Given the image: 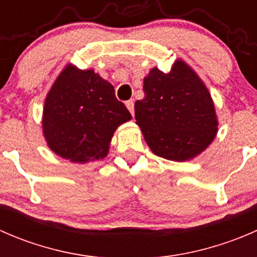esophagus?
Here are the masks:
<instances>
[{"label": "esophagus", "mask_w": 257, "mask_h": 257, "mask_svg": "<svg viewBox=\"0 0 257 257\" xmlns=\"http://www.w3.org/2000/svg\"><path fill=\"white\" fill-rule=\"evenodd\" d=\"M125 105H126V108H128L129 112L132 113V115H134V100L133 99L128 100V102L125 103Z\"/></svg>", "instance_id": "esophagus-1"}]
</instances>
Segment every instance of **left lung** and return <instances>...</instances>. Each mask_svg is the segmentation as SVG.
<instances>
[{
    "label": "left lung",
    "instance_id": "1",
    "mask_svg": "<svg viewBox=\"0 0 257 257\" xmlns=\"http://www.w3.org/2000/svg\"><path fill=\"white\" fill-rule=\"evenodd\" d=\"M145 97L134 104L137 124L158 157L184 162L200 154L217 132L215 107L208 88L184 61L169 73L150 69Z\"/></svg>",
    "mask_w": 257,
    "mask_h": 257
}]
</instances>
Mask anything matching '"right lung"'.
Masks as SVG:
<instances>
[{
  "label": "right lung",
  "instance_id": "right-lung-1",
  "mask_svg": "<svg viewBox=\"0 0 257 257\" xmlns=\"http://www.w3.org/2000/svg\"><path fill=\"white\" fill-rule=\"evenodd\" d=\"M114 87L93 69L68 64L52 85L43 108V134L52 152L71 162L103 159L113 133L131 120Z\"/></svg>",
  "mask_w": 257,
  "mask_h": 257
}]
</instances>
